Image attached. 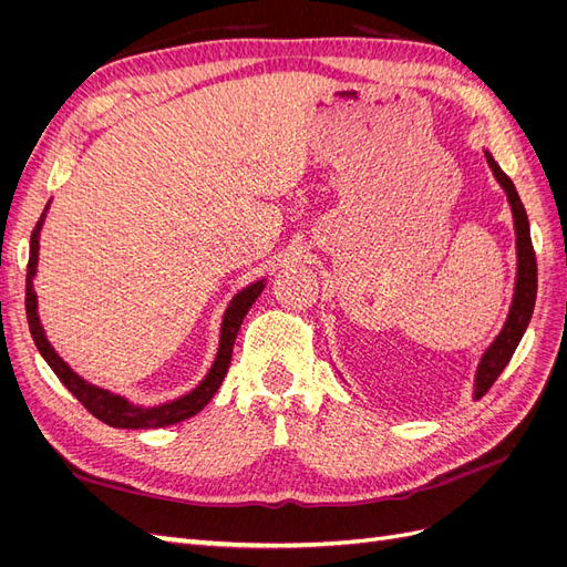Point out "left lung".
Segmentation results:
<instances>
[{
    "instance_id": "obj_1",
    "label": "left lung",
    "mask_w": 567,
    "mask_h": 567,
    "mask_svg": "<svg viewBox=\"0 0 567 567\" xmlns=\"http://www.w3.org/2000/svg\"><path fill=\"white\" fill-rule=\"evenodd\" d=\"M485 158H487V165L492 167V175L504 188L511 205L513 229H516L518 262H516V288H513L511 310L504 321V329L492 340V346L485 350V354L480 357V364L475 371L473 400L483 398V394L494 385V381L499 379V373L506 369V364L511 362V357L516 352L518 342L532 319V310H535V298H537V257H535V248H532L527 213L523 208L516 186H513V182L504 175V169L496 165L489 151H485Z\"/></svg>"
}]
</instances>
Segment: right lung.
Here are the masks:
<instances>
[{
    "instance_id": "add662e5",
    "label": "right lung",
    "mask_w": 567,
    "mask_h": 567,
    "mask_svg": "<svg viewBox=\"0 0 567 567\" xmlns=\"http://www.w3.org/2000/svg\"><path fill=\"white\" fill-rule=\"evenodd\" d=\"M49 210V203L44 213L40 215L35 229H32L30 236V257H28V277H25V312H28V326H30V336L35 340V346L40 354L44 357V362L51 367L59 375V381L73 392V398L90 411L92 416L99 421H104L111 427H127V431H148V427H165V425H175L179 421H186L196 416L198 411L213 400V394L221 385L227 375V369L231 364V350H234V340L238 336V329H241L244 317L257 300V296L262 293L265 279L255 281L246 286L244 290L231 298L225 317H221V329H219V348L215 354V362L210 371L205 373V379L192 390L182 394L177 400L163 402L158 406H140L132 404L127 398H120V394H113L111 390H104L99 385H92L78 375L71 367H68L63 359L56 354V350L51 348V342L44 336V329L38 317V296L35 288H32V277L38 271V252H40V231L44 225V217Z\"/></svg>"
}]
</instances>
